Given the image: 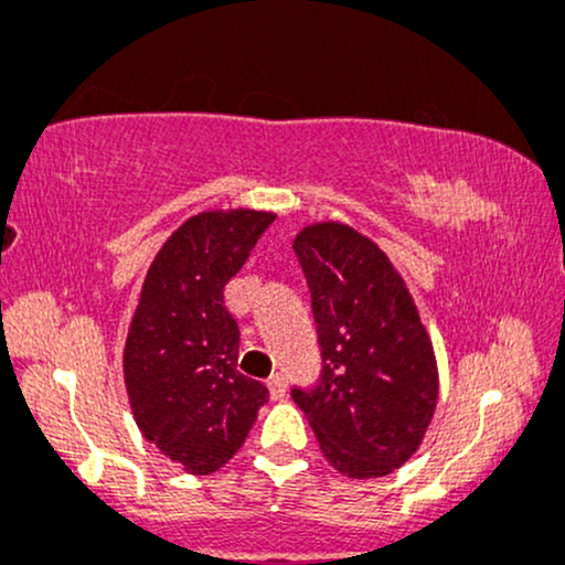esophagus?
Listing matches in <instances>:
<instances>
[{
  "label": "esophagus",
  "mask_w": 565,
  "mask_h": 565,
  "mask_svg": "<svg viewBox=\"0 0 565 565\" xmlns=\"http://www.w3.org/2000/svg\"><path fill=\"white\" fill-rule=\"evenodd\" d=\"M285 386H288V381H285L282 373H271V375H269L267 388H269L271 399H282V396H285Z\"/></svg>",
  "instance_id": "obj_1"
}]
</instances>
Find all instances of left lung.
Masks as SVG:
<instances>
[{"mask_svg":"<svg viewBox=\"0 0 565 565\" xmlns=\"http://www.w3.org/2000/svg\"><path fill=\"white\" fill-rule=\"evenodd\" d=\"M294 250L322 349L320 383L294 388V402L338 473H394L417 452L439 399L426 324L388 256L349 224H309Z\"/></svg>","mask_w":565,"mask_h":565,"instance_id":"obj_1","label":"left lung"}]
</instances>
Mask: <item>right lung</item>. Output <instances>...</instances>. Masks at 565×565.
<instances>
[{
	"instance_id": "right-lung-1",
	"label": "right lung",
	"mask_w": 565,
	"mask_h": 565,
	"mask_svg": "<svg viewBox=\"0 0 565 565\" xmlns=\"http://www.w3.org/2000/svg\"><path fill=\"white\" fill-rule=\"evenodd\" d=\"M271 222L254 209L190 216L152 258L131 317L124 383L137 428L192 476L232 460L269 399L264 383L237 370L241 330L224 285Z\"/></svg>"
}]
</instances>
